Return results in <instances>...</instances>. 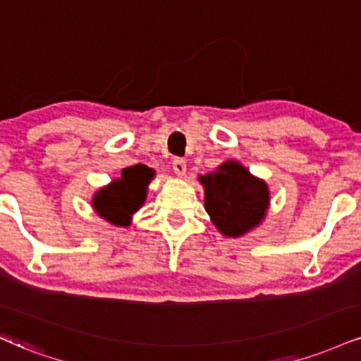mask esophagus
Instances as JSON below:
<instances>
[{
    "instance_id": "34e87169",
    "label": "esophagus",
    "mask_w": 361,
    "mask_h": 361,
    "mask_svg": "<svg viewBox=\"0 0 361 361\" xmlns=\"http://www.w3.org/2000/svg\"><path fill=\"white\" fill-rule=\"evenodd\" d=\"M173 171H175L178 176H183L186 173V161H185V159H181V158L173 159Z\"/></svg>"
}]
</instances>
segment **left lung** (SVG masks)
I'll use <instances>...</instances> for the list:
<instances>
[{"label":"left lung","mask_w":361,"mask_h":361,"mask_svg":"<svg viewBox=\"0 0 361 361\" xmlns=\"http://www.w3.org/2000/svg\"><path fill=\"white\" fill-rule=\"evenodd\" d=\"M205 188V210L224 235L240 237L262 222L269 207L266 181L238 161H225L198 178Z\"/></svg>","instance_id":"1"}]
</instances>
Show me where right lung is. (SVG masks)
<instances>
[{
	"mask_svg": "<svg viewBox=\"0 0 361 361\" xmlns=\"http://www.w3.org/2000/svg\"><path fill=\"white\" fill-rule=\"evenodd\" d=\"M153 176V169L145 164L124 168L121 178L111 181L94 195V210L112 225L128 227L131 224V216L145 203L147 185Z\"/></svg>",
	"mask_w": 361,
	"mask_h": 361,
	"instance_id": "right-lung-1",
	"label": "right lung"
}]
</instances>
